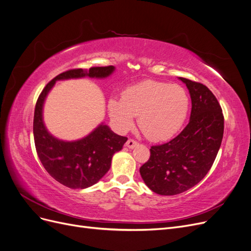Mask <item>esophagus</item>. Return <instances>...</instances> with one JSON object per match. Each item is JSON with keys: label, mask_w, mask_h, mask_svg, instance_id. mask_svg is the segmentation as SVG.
I'll list each match as a JSON object with an SVG mask.
<instances>
[{"label": "esophagus", "mask_w": 251, "mask_h": 251, "mask_svg": "<svg viewBox=\"0 0 251 251\" xmlns=\"http://www.w3.org/2000/svg\"><path fill=\"white\" fill-rule=\"evenodd\" d=\"M126 147L132 149V148H134V147H136L138 145V142L135 141L134 139H128L127 141H126Z\"/></svg>", "instance_id": "obj_1"}]
</instances>
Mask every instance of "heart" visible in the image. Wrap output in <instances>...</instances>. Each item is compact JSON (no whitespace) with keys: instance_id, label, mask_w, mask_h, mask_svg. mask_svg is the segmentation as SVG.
<instances>
[{"instance_id":"b5f03b06","label":"heart","mask_w":251,"mask_h":251,"mask_svg":"<svg viewBox=\"0 0 251 251\" xmlns=\"http://www.w3.org/2000/svg\"><path fill=\"white\" fill-rule=\"evenodd\" d=\"M109 115L115 127L126 132L138 125L150 141L160 142L174 137L184 125L189 111V98L177 84L145 80L125 89L122 99L108 102Z\"/></svg>"}]
</instances>
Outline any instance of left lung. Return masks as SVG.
<instances>
[{"instance_id":"obj_1","label":"left lung","mask_w":251,"mask_h":251,"mask_svg":"<svg viewBox=\"0 0 251 251\" xmlns=\"http://www.w3.org/2000/svg\"><path fill=\"white\" fill-rule=\"evenodd\" d=\"M192 99L189 123L177 137L151 146L150 157L140 168L145 184L162 196H174L198 184L211 169L224 137V114L210 89L179 77Z\"/></svg>"}]
</instances>
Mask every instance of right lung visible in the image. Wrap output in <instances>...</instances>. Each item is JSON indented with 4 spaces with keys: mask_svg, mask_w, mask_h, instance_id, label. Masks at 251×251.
Listing matches in <instances>:
<instances>
[{
    "mask_svg": "<svg viewBox=\"0 0 251 251\" xmlns=\"http://www.w3.org/2000/svg\"><path fill=\"white\" fill-rule=\"evenodd\" d=\"M115 68L93 67L88 70L73 69L54 77L40 94L34 113V140L37 154L48 174L70 188H86L96 184L111 167L115 152L122 150L127 138L113 133L104 124L77 141H63L50 134L43 122L45 99L57 80L72 78H106Z\"/></svg>",
    "mask_w": 251,
    "mask_h": 251,
    "instance_id": "add662e5",
    "label": "right lung"
}]
</instances>
